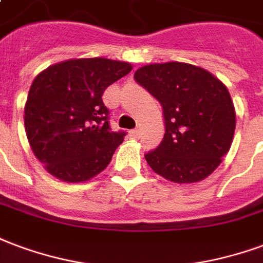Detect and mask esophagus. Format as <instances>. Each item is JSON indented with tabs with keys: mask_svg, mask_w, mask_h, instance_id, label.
<instances>
[{
	"mask_svg": "<svg viewBox=\"0 0 263 263\" xmlns=\"http://www.w3.org/2000/svg\"><path fill=\"white\" fill-rule=\"evenodd\" d=\"M139 134H141V131H139V129H132V131H129V135H131L132 138H135V139H137V138H139Z\"/></svg>",
	"mask_w": 263,
	"mask_h": 263,
	"instance_id": "34e87169",
	"label": "esophagus"
}]
</instances>
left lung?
I'll return each instance as SVG.
<instances>
[{"instance_id":"1","label":"left lung","mask_w":263,"mask_h":263,"mask_svg":"<svg viewBox=\"0 0 263 263\" xmlns=\"http://www.w3.org/2000/svg\"><path fill=\"white\" fill-rule=\"evenodd\" d=\"M134 78L163 107L164 138L145 155L152 170L177 184L212 174L230 151L235 129L224 83L203 68L177 61L145 65Z\"/></svg>"}]
</instances>
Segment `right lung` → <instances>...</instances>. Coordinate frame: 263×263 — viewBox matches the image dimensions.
<instances>
[{"mask_svg":"<svg viewBox=\"0 0 263 263\" xmlns=\"http://www.w3.org/2000/svg\"><path fill=\"white\" fill-rule=\"evenodd\" d=\"M131 64L78 58L50 65L34 78L25 104V129L34 156L65 182H82L108 166L125 132H114L102 96Z\"/></svg>","mask_w":263,"mask_h":263,"instance_id":"add662e5","label":"right lung"}]
</instances>
